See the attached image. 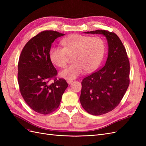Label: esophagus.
Listing matches in <instances>:
<instances>
[{"label": "esophagus", "instance_id": "esophagus-1", "mask_svg": "<svg viewBox=\"0 0 146 146\" xmlns=\"http://www.w3.org/2000/svg\"><path fill=\"white\" fill-rule=\"evenodd\" d=\"M73 81L72 80H67V82L68 84H71Z\"/></svg>", "mask_w": 146, "mask_h": 146}]
</instances>
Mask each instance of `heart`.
I'll list each match as a JSON object with an SVG mask.
<instances>
[{
	"instance_id": "b5f03b06",
	"label": "heart",
	"mask_w": 146,
	"mask_h": 146,
	"mask_svg": "<svg viewBox=\"0 0 146 146\" xmlns=\"http://www.w3.org/2000/svg\"><path fill=\"white\" fill-rule=\"evenodd\" d=\"M63 47H53L50 51L52 63L59 68L67 66L70 57L73 63L60 73L61 77L73 80L84 70L93 71L100 64L105 53L104 41L99 36L74 34L61 41Z\"/></svg>"
}]
</instances>
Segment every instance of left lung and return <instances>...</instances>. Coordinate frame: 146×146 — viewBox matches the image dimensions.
<instances>
[{"label":"left lung","instance_id":"left-lung-1","mask_svg":"<svg viewBox=\"0 0 146 146\" xmlns=\"http://www.w3.org/2000/svg\"><path fill=\"white\" fill-rule=\"evenodd\" d=\"M85 33L104 35L108 45L105 64L83 78L80 101L89 114L99 116L112 111L121 102L130 83V63L125 48L117 35L108 30Z\"/></svg>","mask_w":146,"mask_h":146}]
</instances>
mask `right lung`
<instances>
[{"instance_id":"right-lung-1","label":"right lung","mask_w":146,"mask_h":146,"mask_svg":"<svg viewBox=\"0 0 146 146\" xmlns=\"http://www.w3.org/2000/svg\"><path fill=\"white\" fill-rule=\"evenodd\" d=\"M64 34L46 30L27 42L19 59L17 80L21 94L35 111L42 114L54 112L59 107L68 86L63 78L57 79V70L50 58L52 42ZM53 79L54 82L48 83Z\"/></svg>"}]
</instances>
